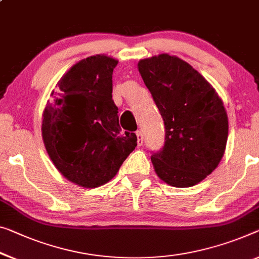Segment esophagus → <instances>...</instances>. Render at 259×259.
I'll return each mask as SVG.
<instances>
[{
    "label": "esophagus",
    "mask_w": 259,
    "mask_h": 259,
    "mask_svg": "<svg viewBox=\"0 0 259 259\" xmlns=\"http://www.w3.org/2000/svg\"><path fill=\"white\" fill-rule=\"evenodd\" d=\"M137 137H138V146H142V143H143V134H142L141 131H138Z\"/></svg>",
    "instance_id": "obj_1"
}]
</instances>
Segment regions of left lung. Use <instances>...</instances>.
I'll list each match as a JSON object with an SVG mask.
<instances>
[{
	"mask_svg": "<svg viewBox=\"0 0 259 259\" xmlns=\"http://www.w3.org/2000/svg\"><path fill=\"white\" fill-rule=\"evenodd\" d=\"M138 68L165 127V141L152 155L155 172L175 188L205 180L225 154L228 117L213 87L182 59H143Z\"/></svg>",
	"mask_w": 259,
	"mask_h": 259,
	"instance_id": "left-lung-1",
	"label": "left lung"
}]
</instances>
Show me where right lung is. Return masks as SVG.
Instances as JSON below:
<instances>
[{"label": "right lung", "instance_id": "obj_1", "mask_svg": "<svg viewBox=\"0 0 259 259\" xmlns=\"http://www.w3.org/2000/svg\"><path fill=\"white\" fill-rule=\"evenodd\" d=\"M117 63L104 54L77 62L58 82L42 113L47 154L63 177L82 188L112 180L138 145L135 133L119 126L112 99Z\"/></svg>", "mask_w": 259, "mask_h": 259}]
</instances>
